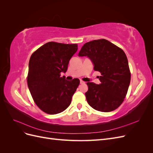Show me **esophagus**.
Segmentation results:
<instances>
[{"label": "esophagus", "mask_w": 153, "mask_h": 153, "mask_svg": "<svg viewBox=\"0 0 153 153\" xmlns=\"http://www.w3.org/2000/svg\"><path fill=\"white\" fill-rule=\"evenodd\" d=\"M85 82H84V81H82V80H80V84H85Z\"/></svg>", "instance_id": "obj_1"}]
</instances>
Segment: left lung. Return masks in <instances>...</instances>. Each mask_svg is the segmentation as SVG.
<instances>
[{
	"instance_id": "1",
	"label": "left lung",
	"mask_w": 153,
	"mask_h": 153,
	"mask_svg": "<svg viewBox=\"0 0 153 153\" xmlns=\"http://www.w3.org/2000/svg\"><path fill=\"white\" fill-rule=\"evenodd\" d=\"M78 56L89 57L95 71L100 72L101 84L87 82L85 96L94 109L108 112L122 104L130 84L131 73L124 51L109 41L93 40L84 45Z\"/></svg>"
}]
</instances>
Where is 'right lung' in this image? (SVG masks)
Here are the masks:
<instances>
[{
    "label": "right lung",
    "mask_w": 153,
    "mask_h": 153,
    "mask_svg": "<svg viewBox=\"0 0 153 153\" xmlns=\"http://www.w3.org/2000/svg\"><path fill=\"white\" fill-rule=\"evenodd\" d=\"M78 50L76 44L48 42L32 54L27 85L35 103L44 112L57 114L65 110L80 84L78 78L66 80L69 61Z\"/></svg>",
    "instance_id": "right-lung-1"
}]
</instances>
